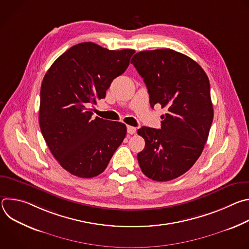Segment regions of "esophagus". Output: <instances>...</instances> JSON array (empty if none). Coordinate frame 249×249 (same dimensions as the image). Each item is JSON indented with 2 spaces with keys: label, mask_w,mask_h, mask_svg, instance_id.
Listing matches in <instances>:
<instances>
[{
  "label": "esophagus",
  "mask_w": 249,
  "mask_h": 249,
  "mask_svg": "<svg viewBox=\"0 0 249 249\" xmlns=\"http://www.w3.org/2000/svg\"><path fill=\"white\" fill-rule=\"evenodd\" d=\"M127 133L129 135H133L136 133V128L132 127V126H127Z\"/></svg>",
  "instance_id": "obj_1"
}]
</instances>
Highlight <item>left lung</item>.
Returning <instances> with one entry per match:
<instances>
[{"label":"left lung","mask_w":249,"mask_h":249,"mask_svg":"<svg viewBox=\"0 0 249 249\" xmlns=\"http://www.w3.org/2000/svg\"><path fill=\"white\" fill-rule=\"evenodd\" d=\"M131 64L144 79L152 107L166 109L160 129L138 130L145 140L140 167L155 181L172 180L192 167L207 142L214 117L209 79L194 60L167 48L139 52Z\"/></svg>","instance_id":"8db88e82"}]
</instances>
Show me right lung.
<instances>
[{"mask_svg": "<svg viewBox=\"0 0 249 249\" xmlns=\"http://www.w3.org/2000/svg\"><path fill=\"white\" fill-rule=\"evenodd\" d=\"M134 53L79 43L57 58L44 76L40 130L54 158L73 175L91 178L103 172L126 136L125 124L93 119L89 107L105 97Z\"/></svg>", "mask_w": 249, "mask_h": 249, "instance_id": "add662e5", "label": "right lung"}]
</instances>
